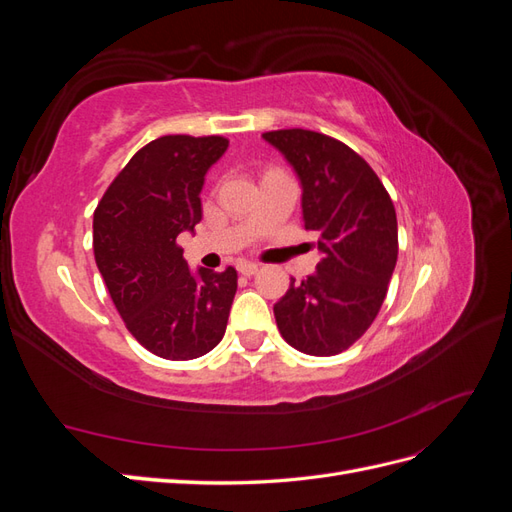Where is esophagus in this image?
<instances>
[{"instance_id": "34e87169", "label": "esophagus", "mask_w": 512, "mask_h": 512, "mask_svg": "<svg viewBox=\"0 0 512 512\" xmlns=\"http://www.w3.org/2000/svg\"><path fill=\"white\" fill-rule=\"evenodd\" d=\"M258 269H260L258 262H252V260H239L237 262V271L243 273V275H254Z\"/></svg>"}]
</instances>
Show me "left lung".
<instances>
[{
	"instance_id": "obj_1",
	"label": "left lung",
	"mask_w": 512,
	"mask_h": 512,
	"mask_svg": "<svg viewBox=\"0 0 512 512\" xmlns=\"http://www.w3.org/2000/svg\"><path fill=\"white\" fill-rule=\"evenodd\" d=\"M262 138L297 175L303 224L318 235L322 256L273 305L277 329L299 352L331 356L369 329L389 290L397 262L393 200L359 153L331 136L294 128Z\"/></svg>"
}]
</instances>
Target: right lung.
I'll list each match as a JSON object with an SVG mask.
<instances>
[{"mask_svg": "<svg viewBox=\"0 0 512 512\" xmlns=\"http://www.w3.org/2000/svg\"><path fill=\"white\" fill-rule=\"evenodd\" d=\"M222 136H162L136 151L94 213V254L136 342L168 361H190L222 342L237 271H192L177 245L203 218L207 170Z\"/></svg>", "mask_w": 512, "mask_h": 512, "instance_id": "obj_1", "label": "right lung"}]
</instances>
